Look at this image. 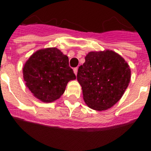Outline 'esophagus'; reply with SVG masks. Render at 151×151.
I'll return each instance as SVG.
<instances>
[{
    "instance_id": "1",
    "label": "esophagus",
    "mask_w": 151,
    "mask_h": 151,
    "mask_svg": "<svg viewBox=\"0 0 151 151\" xmlns=\"http://www.w3.org/2000/svg\"><path fill=\"white\" fill-rule=\"evenodd\" d=\"M78 67H76V68L73 69V72H74V73H75L76 75H77V73H78Z\"/></svg>"
}]
</instances>
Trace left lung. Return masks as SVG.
Wrapping results in <instances>:
<instances>
[{
    "mask_svg": "<svg viewBox=\"0 0 151 151\" xmlns=\"http://www.w3.org/2000/svg\"><path fill=\"white\" fill-rule=\"evenodd\" d=\"M78 81L86 105L95 110L110 109L121 99L131 80L129 65L112 50L90 52L78 68Z\"/></svg>",
    "mask_w": 151,
    "mask_h": 151,
    "instance_id": "1",
    "label": "left lung"
}]
</instances>
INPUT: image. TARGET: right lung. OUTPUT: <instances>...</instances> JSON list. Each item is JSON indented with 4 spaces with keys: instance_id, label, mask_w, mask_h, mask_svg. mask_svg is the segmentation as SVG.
Instances as JSON below:
<instances>
[{
    "instance_id": "add662e5",
    "label": "right lung",
    "mask_w": 151,
    "mask_h": 151,
    "mask_svg": "<svg viewBox=\"0 0 151 151\" xmlns=\"http://www.w3.org/2000/svg\"><path fill=\"white\" fill-rule=\"evenodd\" d=\"M23 79L34 96L44 103H52L64 93L67 83L75 80L69 59L57 48H41L25 63Z\"/></svg>"
}]
</instances>
